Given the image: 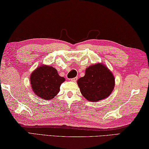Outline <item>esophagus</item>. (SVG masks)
Instances as JSON below:
<instances>
[{
  "label": "esophagus",
  "mask_w": 149,
  "mask_h": 149,
  "mask_svg": "<svg viewBox=\"0 0 149 149\" xmlns=\"http://www.w3.org/2000/svg\"><path fill=\"white\" fill-rule=\"evenodd\" d=\"M71 81H72V82H76V81L77 80V77H75V78H71V80H70Z\"/></svg>",
  "instance_id": "obj_1"
}]
</instances>
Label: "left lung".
Listing matches in <instances>:
<instances>
[{"mask_svg":"<svg viewBox=\"0 0 149 149\" xmlns=\"http://www.w3.org/2000/svg\"><path fill=\"white\" fill-rule=\"evenodd\" d=\"M81 93L89 101L97 102L107 98L115 86V78L102 64H96L86 69L85 76L77 81Z\"/></svg>","mask_w":149,"mask_h":149,"instance_id":"obj_1","label":"left lung"}]
</instances>
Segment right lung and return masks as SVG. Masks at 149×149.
<instances>
[{
    "mask_svg": "<svg viewBox=\"0 0 149 149\" xmlns=\"http://www.w3.org/2000/svg\"><path fill=\"white\" fill-rule=\"evenodd\" d=\"M65 78L59 76L56 69L48 65L36 69L30 76V83L33 92L43 99H52L60 91Z\"/></svg>",
    "mask_w": 149,
    "mask_h": 149,
    "instance_id": "1",
    "label": "right lung"
}]
</instances>
